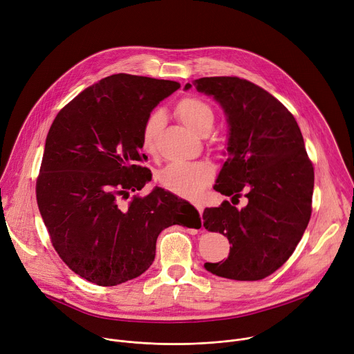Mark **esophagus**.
Returning a JSON list of instances; mask_svg holds the SVG:
<instances>
[{
	"instance_id": "34e87169",
	"label": "esophagus",
	"mask_w": 354,
	"mask_h": 354,
	"mask_svg": "<svg viewBox=\"0 0 354 354\" xmlns=\"http://www.w3.org/2000/svg\"><path fill=\"white\" fill-rule=\"evenodd\" d=\"M194 206H196L197 212L200 213V216H201V214H203V212H205V207H203V206H201V205H198V203H197V205H194Z\"/></svg>"
}]
</instances>
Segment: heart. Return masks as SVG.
<instances>
[{
  "label": "heart",
  "mask_w": 354,
  "mask_h": 354,
  "mask_svg": "<svg viewBox=\"0 0 354 354\" xmlns=\"http://www.w3.org/2000/svg\"><path fill=\"white\" fill-rule=\"evenodd\" d=\"M178 118L194 133L200 134L206 127H212L214 113L209 104L198 97H183L175 109ZM164 123L160 112L151 113L141 130V144L148 153L154 151L158 134ZM160 185L180 197L197 198L213 179V171L206 164H169L157 176Z\"/></svg>",
  "instance_id": "heart-1"
}]
</instances>
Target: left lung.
<instances>
[{
    "instance_id": "obj_1",
    "label": "left lung",
    "mask_w": 354,
    "mask_h": 354,
    "mask_svg": "<svg viewBox=\"0 0 354 354\" xmlns=\"http://www.w3.org/2000/svg\"><path fill=\"white\" fill-rule=\"evenodd\" d=\"M192 84L213 96L228 124L227 160L214 190L232 198L243 190L248 197L241 210L227 200L205 210L206 230L231 243L225 261L205 268L231 280L265 279L291 257L310 223L314 168L304 138L287 108L255 84L238 77H205Z\"/></svg>"
}]
</instances>
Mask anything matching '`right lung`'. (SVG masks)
Returning <instances> with one entry per match:
<instances>
[{"label": "right lung", "instance_id": "obj_1", "mask_svg": "<svg viewBox=\"0 0 354 354\" xmlns=\"http://www.w3.org/2000/svg\"><path fill=\"white\" fill-rule=\"evenodd\" d=\"M179 88L176 81L113 74L75 96L48 130L39 212L63 262L91 283L138 277L153 265L162 230L189 227L186 212L200 223L192 205L158 186L120 207V198L151 180L140 165L142 124Z\"/></svg>", "mask_w": 354, "mask_h": 354}]
</instances>
